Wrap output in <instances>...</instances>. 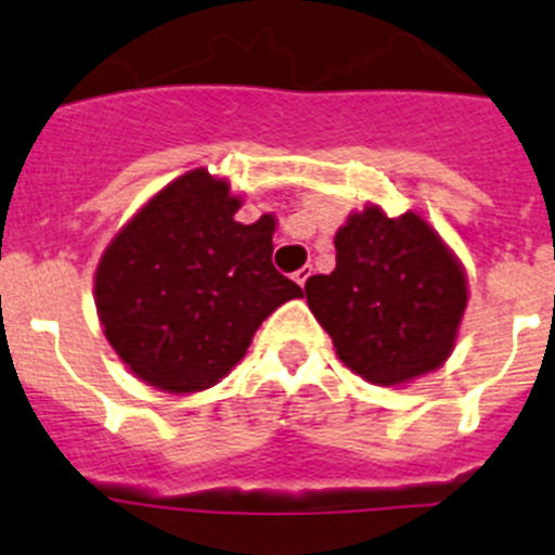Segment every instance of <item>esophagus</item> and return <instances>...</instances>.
<instances>
[{
    "label": "esophagus",
    "instance_id": "esophagus-1",
    "mask_svg": "<svg viewBox=\"0 0 555 555\" xmlns=\"http://www.w3.org/2000/svg\"><path fill=\"white\" fill-rule=\"evenodd\" d=\"M311 272H313V267L297 269V272H294V281L300 283V286H306V281H308V278H311Z\"/></svg>",
    "mask_w": 555,
    "mask_h": 555
}]
</instances>
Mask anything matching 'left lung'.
Instances as JSON below:
<instances>
[{"instance_id": "left-lung-1", "label": "left lung", "mask_w": 555, "mask_h": 555, "mask_svg": "<svg viewBox=\"0 0 555 555\" xmlns=\"http://www.w3.org/2000/svg\"><path fill=\"white\" fill-rule=\"evenodd\" d=\"M306 297L338 358L370 384L395 386L448 361L467 278L425 219L370 205L338 230L336 269L308 278Z\"/></svg>"}]
</instances>
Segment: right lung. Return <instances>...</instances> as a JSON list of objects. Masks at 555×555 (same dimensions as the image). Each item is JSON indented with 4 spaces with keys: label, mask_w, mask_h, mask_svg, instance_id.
I'll return each instance as SVG.
<instances>
[{
    "label": "right lung",
    "mask_w": 555,
    "mask_h": 555,
    "mask_svg": "<svg viewBox=\"0 0 555 555\" xmlns=\"http://www.w3.org/2000/svg\"><path fill=\"white\" fill-rule=\"evenodd\" d=\"M242 199L194 169L125 224L96 269V311L111 347L155 389H208L255 331L302 288L272 263L274 219L235 222Z\"/></svg>",
    "instance_id": "obj_1"
}]
</instances>
